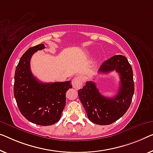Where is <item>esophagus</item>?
I'll use <instances>...</instances> for the list:
<instances>
[{
	"label": "esophagus",
	"instance_id": "34e87169",
	"mask_svg": "<svg viewBox=\"0 0 153 153\" xmlns=\"http://www.w3.org/2000/svg\"><path fill=\"white\" fill-rule=\"evenodd\" d=\"M72 85L73 87L76 88V89H79L82 87V80L81 77H74L72 80Z\"/></svg>",
	"mask_w": 153,
	"mask_h": 153
}]
</instances>
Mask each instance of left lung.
<instances>
[{"label":"left lung","instance_id":"obj_1","mask_svg":"<svg viewBox=\"0 0 153 153\" xmlns=\"http://www.w3.org/2000/svg\"><path fill=\"white\" fill-rule=\"evenodd\" d=\"M116 71L120 76V86L117 94L106 97L100 93L94 82H86L78 90V96L93 123L108 125L124 115L131 105L135 91L133 74L127 58L122 55L114 56L100 67L99 72L106 74Z\"/></svg>","mask_w":153,"mask_h":153}]
</instances>
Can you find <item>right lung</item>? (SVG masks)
Returning a JSON list of instances; mask_svg holds the SVG:
<instances>
[{"mask_svg":"<svg viewBox=\"0 0 153 153\" xmlns=\"http://www.w3.org/2000/svg\"><path fill=\"white\" fill-rule=\"evenodd\" d=\"M44 44L31 47L22 55L15 71L13 94L20 113L27 120L40 126H50L60 120L66 105V93L71 81L42 83L30 69L32 55L45 49Z\"/></svg>","mask_w":153,"mask_h":153,"instance_id":"right-lung-1","label":"right lung"}]
</instances>
